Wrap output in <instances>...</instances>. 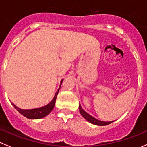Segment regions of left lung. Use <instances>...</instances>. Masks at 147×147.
<instances>
[{"label":"left lung","instance_id":"left-lung-1","mask_svg":"<svg viewBox=\"0 0 147 147\" xmlns=\"http://www.w3.org/2000/svg\"><path fill=\"white\" fill-rule=\"evenodd\" d=\"M79 111H80L81 115H82V116L85 118L87 121H89V123L92 124H94V125H108V124L111 123H113V121H110V122H104V121H100L97 120L96 118H94V117L91 116L90 115L88 114L87 113L84 111L83 109L82 108L81 105H79Z\"/></svg>","mask_w":147,"mask_h":147}]
</instances>
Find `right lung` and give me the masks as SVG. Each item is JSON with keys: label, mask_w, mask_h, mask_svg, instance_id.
I'll use <instances>...</instances> for the list:
<instances>
[{"label": "right lung", "mask_w": 147, "mask_h": 147, "mask_svg": "<svg viewBox=\"0 0 147 147\" xmlns=\"http://www.w3.org/2000/svg\"><path fill=\"white\" fill-rule=\"evenodd\" d=\"M63 80H61V83H62ZM61 87V86H60ZM60 88L58 89V90L57 91V92L55 93V95L54 97V98L53 99L51 102H50L49 104H47V105L44 106V107H40V108H36V109H32V110H22V109L19 108L18 107H16L15 105H13L12 103V105H13V107L19 112L22 115H23L24 116H25L26 118H29V119H40V118H44L46 115L49 114L50 112L53 110L54 106L55 104V100H56L57 95H58V92H59Z\"/></svg>", "instance_id": "1"}]
</instances>
